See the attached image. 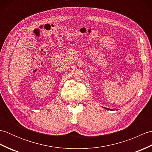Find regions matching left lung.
Instances as JSON below:
<instances>
[{"label": "left lung", "instance_id": "8db88e82", "mask_svg": "<svg viewBox=\"0 0 152 152\" xmlns=\"http://www.w3.org/2000/svg\"><path fill=\"white\" fill-rule=\"evenodd\" d=\"M106 108V109H107V110H111V109H109V108Z\"/></svg>", "mask_w": 152, "mask_h": 152}]
</instances>
